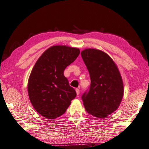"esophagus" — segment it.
I'll list each match as a JSON object with an SVG mask.
<instances>
[{"label": "esophagus", "instance_id": "34e87169", "mask_svg": "<svg viewBox=\"0 0 149 149\" xmlns=\"http://www.w3.org/2000/svg\"><path fill=\"white\" fill-rule=\"evenodd\" d=\"M76 92H77V95H78L80 94V89L78 88H77V89H76Z\"/></svg>", "mask_w": 149, "mask_h": 149}]
</instances>
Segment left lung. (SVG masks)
I'll return each instance as SVG.
<instances>
[{"label":"left lung","mask_w":149,"mask_h":149,"mask_svg":"<svg viewBox=\"0 0 149 149\" xmlns=\"http://www.w3.org/2000/svg\"><path fill=\"white\" fill-rule=\"evenodd\" d=\"M91 79L88 92L82 99L88 113L97 118H106L118 108L124 94L119 69L106 52L96 49L81 52Z\"/></svg>","instance_id":"1"}]
</instances>
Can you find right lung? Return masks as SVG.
Returning a JSON list of instances; mask_svg holds the SVG:
<instances>
[{"instance_id":"obj_1","label":"right lung","mask_w":149,"mask_h":149,"mask_svg":"<svg viewBox=\"0 0 149 149\" xmlns=\"http://www.w3.org/2000/svg\"><path fill=\"white\" fill-rule=\"evenodd\" d=\"M80 54L78 48L54 45L36 61L28 82L31 103L38 113L54 119L65 113L77 96L63 72Z\"/></svg>"}]
</instances>
